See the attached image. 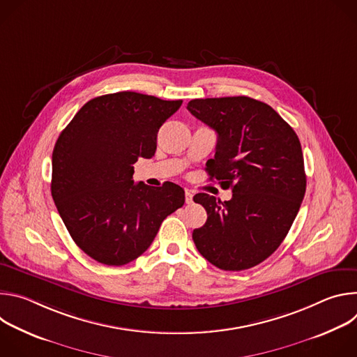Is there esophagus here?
I'll return each mask as SVG.
<instances>
[{
	"mask_svg": "<svg viewBox=\"0 0 357 357\" xmlns=\"http://www.w3.org/2000/svg\"><path fill=\"white\" fill-rule=\"evenodd\" d=\"M193 195H192V192L190 190H185V202L188 203V205H190V203L193 202Z\"/></svg>",
	"mask_w": 357,
	"mask_h": 357,
	"instance_id": "obj_1",
	"label": "esophagus"
}]
</instances>
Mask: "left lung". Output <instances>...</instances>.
Returning a JSON list of instances; mask_svg holds the SVG:
<instances>
[{"label":"left lung","mask_w":357,"mask_h":357,"mask_svg":"<svg viewBox=\"0 0 357 357\" xmlns=\"http://www.w3.org/2000/svg\"><path fill=\"white\" fill-rule=\"evenodd\" d=\"M188 110L218 132L211 179L231 188L222 202L193 196L208 220L192 238L209 263L241 271L263 263L288 234L307 189L298 135L268 105L245 96L195 98Z\"/></svg>","instance_id":"8db88e82"}]
</instances>
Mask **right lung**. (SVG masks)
<instances>
[{
    "label": "right lung",
    "instance_id": "right-lung-1",
    "mask_svg": "<svg viewBox=\"0 0 357 357\" xmlns=\"http://www.w3.org/2000/svg\"><path fill=\"white\" fill-rule=\"evenodd\" d=\"M182 105L135 91L105 94L76 113L52 154V197L73 241L93 260L124 266L182 208L183 189L134 183V164L151 158L160 127Z\"/></svg>",
    "mask_w": 357,
    "mask_h": 357
}]
</instances>
